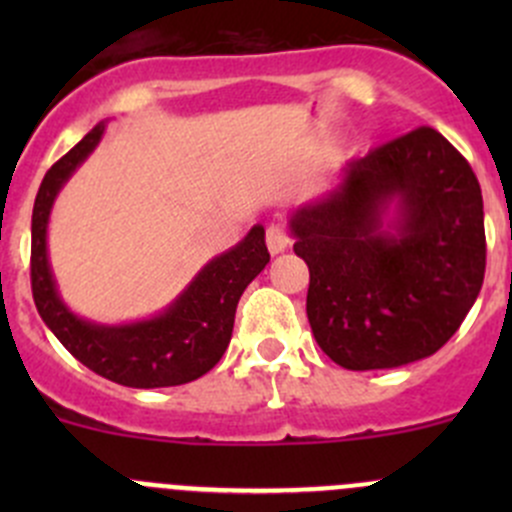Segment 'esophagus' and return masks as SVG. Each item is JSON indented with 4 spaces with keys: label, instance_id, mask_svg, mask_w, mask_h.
<instances>
[{
    "label": "esophagus",
    "instance_id": "1",
    "mask_svg": "<svg viewBox=\"0 0 512 512\" xmlns=\"http://www.w3.org/2000/svg\"><path fill=\"white\" fill-rule=\"evenodd\" d=\"M289 245H292V240L280 225L267 227V250H270V255H282Z\"/></svg>",
    "mask_w": 512,
    "mask_h": 512
}]
</instances>
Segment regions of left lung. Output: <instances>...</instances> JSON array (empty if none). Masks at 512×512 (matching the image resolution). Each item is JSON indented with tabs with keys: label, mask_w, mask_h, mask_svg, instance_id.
Wrapping results in <instances>:
<instances>
[{
	"label": "left lung",
	"mask_w": 512,
	"mask_h": 512,
	"mask_svg": "<svg viewBox=\"0 0 512 512\" xmlns=\"http://www.w3.org/2000/svg\"><path fill=\"white\" fill-rule=\"evenodd\" d=\"M287 225L309 267V327L344 369H396L436 354L483 287L478 178L433 128L349 160Z\"/></svg>",
	"instance_id": "obj_1"
}]
</instances>
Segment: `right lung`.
Listing matches in <instances>:
<instances>
[{
	"label": "right lung",
	"mask_w": 512,
	"mask_h": 512,
	"mask_svg": "<svg viewBox=\"0 0 512 512\" xmlns=\"http://www.w3.org/2000/svg\"><path fill=\"white\" fill-rule=\"evenodd\" d=\"M106 133L96 123L41 180L32 213V292L36 309L54 337L98 376L131 389L180 386L208 374L225 354L235 309L245 287L265 270L270 252L265 227L252 225L235 247L213 257L190 285L153 317L101 324L71 312L61 299L49 262V218L61 188Z\"/></svg>",
	"instance_id": "add662e5"
}]
</instances>
